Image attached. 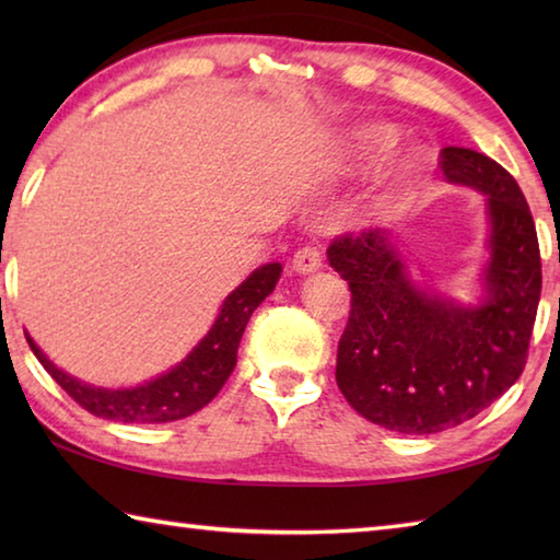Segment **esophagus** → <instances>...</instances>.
<instances>
[{
	"label": "esophagus",
	"instance_id": "1",
	"mask_svg": "<svg viewBox=\"0 0 560 560\" xmlns=\"http://www.w3.org/2000/svg\"><path fill=\"white\" fill-rule=\"evenodd\" d=\"M320 264H324V259H320V252L316 244H303L296 249V254H293L291 259V269L296 273H311V271H318Z\"/></svg>",
	"mask_w": 560,
	"mask_h": 560
}]
</instances>
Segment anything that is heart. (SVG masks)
I'll return each instance as SVG.
<instances>
[{
    "mask_svg": "<svg viewBox=\"0 0 560 560\" xmlns=\"http://www.w3.org/2000/svg\"><path fill=\"white\" fill-rule=\"evenodd\" d=\"M395 143V130L390 126H365L360 128L353 136V145H350V153H353V160L358 165H375L387 150ZM415 163H405L402 173H412Z\"/></svg>",
    "mask_w": 560,
    "mask_h": 560,
    "instance_id": "heart-1",
    "label": "heart"
}]
</instances>
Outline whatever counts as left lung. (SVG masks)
Instances as JSON below:
<instances>
[{
	"instance_id": "obj_1",
	"label": "left lung",
	"mask_w": 560,
	"mask_h": 560,
	"mask_svg": "<svg viewBox=\"0 0 560 560\" xmlns=\"http://www.w3.org/2000/svg\"><path fill=\"white\" fill-rule=\"evenodd\" d=\"M440 167L450 183L487 195L491 261L481 306L417 289L383 230L328 244L330 267L350 289L336 383L358 415L405 434L457 428L504 395L526 368L541 299L536 224L516 179L469 148H442Z\"/></svg>"
}]
</instances>
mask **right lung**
Here are the masks:
<instances>
[{
  "instance_id": "add662e5",
  "label": "right lung",
  "mask_w": 560,
  "mask_h": 560,
  "mask_svg": "<svg viewBox=\"0 0 560 560\" xmlns=\"http://www.w3.org/2000/svg\"><path fill=\"white\" fill-rule=\"evenodd\" d=\"M279 277L281 264H267V267L254 271L240 289H234L226 296L212 330L183 363L170 373L155 377V381L130 387V390H103V387L79 383L75 377L59 371L36 348L30 336H26V340H30V348L46 368V373L69 393L71 400L79 402L91 415L113 422L136 424L175 422L202 410L222 390L224 381L232 375L236 365V350H240L244 328L259 303L277 287Z\"/></svg>"
}]
</instances>
